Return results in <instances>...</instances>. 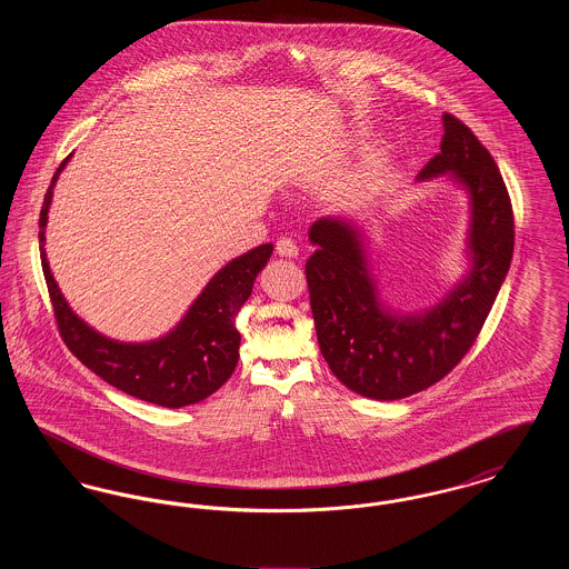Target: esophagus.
Listing matches in <instances>:
<instances>
[{"instance_id":"34e87169","label":"esophagus","mask_w":569,"mask_h":569,"mask_svg":"<svg viewBox=\"0 0 569 569\" xmlns=\"http://www.w3.org/2000/svg\"><path fill=\"white\" fill-rule=\"evenodd\" d=\"M274 249H277V253L281 256V258H297L298 256V244L295 239H290V237H281L277 244H274Z\"/></svg>"}]
</instances>
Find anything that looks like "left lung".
I'll list each match as a JSON object with an SVG mask.
<instances>
[{"instance_id":"obj_1","label":"left lung","mask_w":569,"mask_h":569,"mask_svg":"<svg viewBox=\"0 0 569 569\" xmlns=\"http://www.w3.org/2000/svg\"><path fill=\"white\" fill-rule=\"evenodd\" d=\"M439 149L418 181L452 172L469 191L471 271L433 309L390 316L379 305L358 230L335 217L309 230L318 249L305 272L320 352L339 381L369 399H406L446 378L478 339L512 262V202L487 147L446 112Z\"/></svg>"}]
</instances>
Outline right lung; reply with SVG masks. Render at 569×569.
<instances>
[{
  "label": "right lung",
  "mask_w": 569,
  "mask_h": 569,
  "mask_svg": "<svg viewBox=\"0 0 569 569\" xmlns=\"http://www.w3.org/2000/svg\"><path fill=\"white\" fill-rule=\"evenodd\" d=\"M68 160L70 156L59 163L44 193L38 234L42 243V271L63 343L96 376L140 401L177 409L207 399L234 373L241 346L234 320L251 295L258 272L267 267L272 244H260L226 264L196 298L186 318L162 339L149 343L112 341L84 325L68 307L44 253V228L53 186Z\"/></svg>",
  "instance_id": "add662e5"
}]
</instances>
